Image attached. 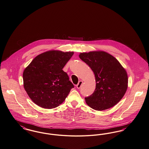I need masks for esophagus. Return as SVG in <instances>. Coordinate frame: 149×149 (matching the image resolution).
<instances>
[{
  "instance_id": "obj_1",
  "label": "esophagus",
  "mask_w": 149,
  "mask_h": 149,
  "mask_svg": "<svg viewBox=\"0 0 149 149\" xmlns=\"http://www.w3.org/2000/svg\"><path fill=\"white\" fill-rule=\"evenodd\" d=\"M83 83V81H81V80H80V81H79V83H78V84L77 85V89H80V88H81V86Z\"/></svg>"
}]
</instances>
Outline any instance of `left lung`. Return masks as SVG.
<instances>
[{"label":"left lung","mask_w":149,"mask_h":149,"mask_svg":"<svg viewBox=\"0 0 149 149\" xmlns=\"http://www.w3.org/2000/svg\"><path fill=\"white\" fill-rule=\"evenodd\" d=\"M79 58L89 66L95 77V89L91 95L85 97L86 104L97 111L113 107L127 88L125 69L113 56L102 51L80 53Z\"/></svg>","instance_id":"8db88e82"}]
</instances>
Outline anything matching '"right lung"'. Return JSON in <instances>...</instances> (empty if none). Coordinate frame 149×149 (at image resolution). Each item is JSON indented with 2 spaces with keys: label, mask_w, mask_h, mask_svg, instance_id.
Here are the masks:
<instances>
[{
  "label": "right lung",
  "mask_w": 149,
  "mask_h": 149,
  "mask_svg": "<svg viewBox=\"0 0 149 149\" xmlns=\"http://www.w3.org/2000/svg\"><path fill=\"white\" fill-rule=\"evenodd\" d=\"M74 52L51 50L36 56L24 70V88L31 100L45 109L63 103L74 87L63 70Z\"/></svg>",
  "instance_id": "1"
}]
</instances>
